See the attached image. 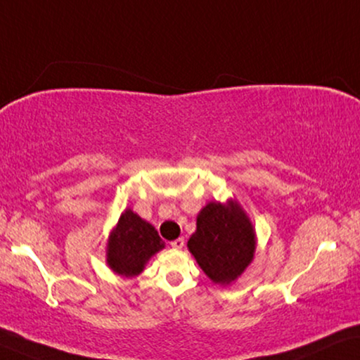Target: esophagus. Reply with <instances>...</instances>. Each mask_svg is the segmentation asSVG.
<instances>
[{"instance_id":"esophagus-1","label":"esophagus","mask_w":360,"mask_h":360,"mask_svg":"<svg viewBox=\"0 0 360 360\" xmlns=\"http://www.w3.org/2000/svg\"><path fill=\"white\" fill-rule=\"evenodd\" d=\"M184 245H185L184 238H176V240H174L172 243H170V246H172L174 250H181V248H184Z\"/></svg>"}]
</instances>
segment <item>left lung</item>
<instances>
[{
    "instance_id": "1",
    "label": "left lung",
    "mask_w": 360,
    "mask_h": 360,
    "mask_svg": "<svg viewBox=\"0 0 360 360\" xmlns=\"http://www.w3.org/2000/svg\"><path fill=\"white\" fill-rule=\"evenodd\" d=\"M254 225L236 199L209 201L196 217L186 246L207 278L229 286L245 274L256 252Z\"/></svg>"
}]
</instances>
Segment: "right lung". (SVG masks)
<instances>
[{
  "label": "right lung",
  "mask_w": 360,
  "mask_h": 360,
  "mask_svg": "<svg viewBox=\"0 0 360 360\" xmlns=\"http://www.w3.org/2000/svg\"><path fill=\"white\" fill-rule=\"evenodd\" d=\"M165 248L158 230L127 207L109 233L106 264L114 274L134 278L145 270L154 254Z\"/></svg>",
  "instance_id": "right-lung-1"
}]
</instances>
